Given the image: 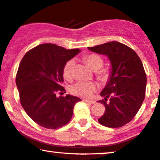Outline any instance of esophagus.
Instances as JSON below:
<instances>
[{
  "instance_id": "34e87169",
  "label": "esophagus",
  "mask_w": 160,
  "mask_h": 160,
  "mask_svg": "<svg viewBox=\"0 0 160 160\" xmlns=\"http://www.w3.org/2000/svg\"><path fill=\"white\" fill-rule=\"evenodd\" d=\"M83 102H88V103H91V104H95V101L94 100H88V99H83L82 100Z\"/></svg>"
}]
</instances>
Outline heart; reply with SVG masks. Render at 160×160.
Segmentation results:
<instances>
[{"mask_svg": "<svg viewBox=\"0 0 160 160\" xmlns=\"http://www.w3.org/2000/svg\"><path fill=\"white\" fill-rule=\"evenodd\" d=\"M87 64L91 69L95 71V74L98 80L101 82H105L110 80L111 72L107 68H103L104 59L101 56L94 53L88 54L84 57ZM75 65V59L70 58L66 62L63 69V75L65 78L69 79L72 77V70ZM98 88L97 84L93 82L78 81L69 86V90L72 94L78 97L88 98L91 97L93 92Z\"/></svg>", "mask_w": 160, "mask_h": 160, "instance_id": "heart-1", "label": "heart"}]
</instances>
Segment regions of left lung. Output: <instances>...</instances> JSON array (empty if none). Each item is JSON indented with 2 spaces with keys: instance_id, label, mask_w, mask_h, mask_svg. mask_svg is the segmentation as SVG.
I'll return each instance as SVG.
<instances>
[{
  "instance_id": "left-lung-1",
  "label": "left lung",
  "mask_w": 160,
  "mask_h": 160,
  "mask_svg": "<svg viewBox=\"0 0 160 160\" xmlns=\"http://www.w3.org/2000/svg\"><path fill=\"white\" fill-rule=\"evenodd\" d=\"M88 48L108 55L112 65L109 82L100 93L105 99L99 101L105 105V112L98 121L110 128L124 126L138 113L145 99L147 79L142 61L132 49L118 42Z\"/></svg>"
}]
</instances>
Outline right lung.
<instances>
[{
	"label": "right lung",
	"mask_w": 160,
	"mask_h": 160,
	"mask_svg": "<svg viewBox=\"0 0 160 160\" xmlns=\"http://www.w3.org/2000/svg\"><path fill=\"white\" fill-rule=\"evenodd\" d=\"M80 52L54 44H42L25 53L19 65L16 84L20 104L30 118L44 128L56 129L71 120L80 98L57 97L65 89L63 69L66 62Z\"/></svg>",
	"instance_id": "add662e5"
}]
</instances>
